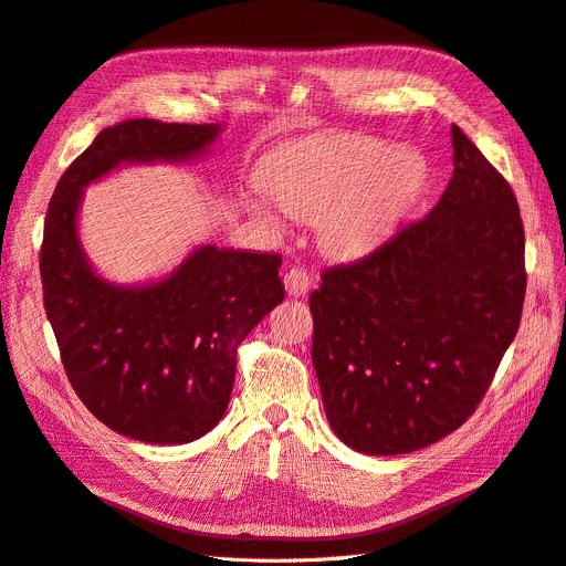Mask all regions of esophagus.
Masks as SVG:
<instances>
[{
	"instance_id": "34e87169",
	"label": "esophagus",
	"mask_w": 566,
	"mask_h": 566,
	"mask_svg": "<svg viewBox=\"0 0 566 566\" xmlns=\"http://www.w3.org/2000/svg\"><path fill=\"white\" fill-rule=\"evenodd\" d=\"M284 289L289 296H303L310 289V275L303 268H289L284 272Z\"/></svg>"
}]
</instances>
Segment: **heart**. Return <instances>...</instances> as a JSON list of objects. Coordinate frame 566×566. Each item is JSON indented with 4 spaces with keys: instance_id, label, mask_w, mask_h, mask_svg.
Returning <instances> with one entry per match:
<instances>
[{
    "instance_id": "heart-1",
    "label": "heart",
    "mask_w": 566,
    "mask_h": 566,
    "mask_svg": "<svg viewBox=\"0 0 566 566\" xmlns=\"http://www.w3.org/2000/svg\"><path fill=\"white\" fill-rule=\"evenodd\" d=\"M422 175V158L406 146L382 151V144L368 135L333 133L277 151L265 163L261 181L289 217L317 221V240L326 254L347 259L364 254L387 233L420 188ZM269 199L254 196L247 207L280 228Z\"/></svg>"
}]
</instances>
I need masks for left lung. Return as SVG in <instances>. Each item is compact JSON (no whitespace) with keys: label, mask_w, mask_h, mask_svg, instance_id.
Returning a JSON list of instances; mask_svg holds the SVG:
<instances>
[{"label":"left lung","mask_w":566,"mask_h":566,"mask_svg":"<svg viewBox=\"0 0 566 566\" xmlns=\"http://www.w3.org/2000/svg\"><path fill=\"white\" fill-rule=\"evenodd\" d=\"M452 179L431 212L310 296L331 429L364 454L422 450L462 427L513 343L527 291L509 181L452 125Z\"/></svg>","instance_id":"1"}]
</instances>
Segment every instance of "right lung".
I'll return each instance as SVG.
<instances>
[{"label":"right lung","instance_id":"right-lung-1","mask_svg":"<svg viewBox=\"0 0 566 566\" xmlns=\"http://www.w3.org/2000/svg\"><path fill=\"white\" fill-rule=\"evenodd\" d=\"M221 125L123 120L60 177L41 242L44 307L67 378L102 424L144 443H191L223 417L238 345L284 301L280 254L202 244L142 286L102 280L78 240L83 188L130 163L202 156Z\"/></svg>","mask_w":566,"mask_h":566}]
</instances>
